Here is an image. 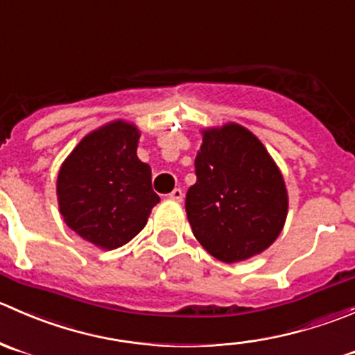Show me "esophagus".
Masks as SVG:
<instances>
[{"label":"esophagus","instance_id":"1","mask_svg":"<svg viewBox=\"0 0 355 355\" xmlns=\"http://www.w3.org/2000/svg\"><path fill=\"white\" fill-rule=\"evenodd\" d=\"M169 198L174 200V202H182V189L176 188L169 193Z\"/></svg>","mask_w":355,"mask_h":355}]
</instances>
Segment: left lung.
<instances>
[{"mask_svg":"<svg viewBox=\"0 0 355 355\" xmlns=\"http://www.w3.org/2000/svg\"><path fill=\"white\" fill-rule=\"evenodd\" d=\"M202 135L186 214L200 245L233 264L275 243L288 214V193L266 146L243 125L230 122Z\"/></svg>","mask_w":355,"mask_h":355,"instance_id":"left-lung-1","label":"left lung"}]
</instances>
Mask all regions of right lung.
<instances>
[{
  "mask_svg": "<svg viewBox=\"0 0 355 355\" xmlns=\"http://www.w3.org/2000/svg\"><path fill=\"white\" fill-rule=\"evenodd\" d=\"M138 141L135 124L114 121L84 136L58 171L63 220L103 250L131 241L160 202L152 189V169L136 155Z\"/></svg>",
  "mask_w": 355,
  "mask_h": 355,
  "instance_id": "obj_1",
  "label": "right lung"
}]
</instances>
